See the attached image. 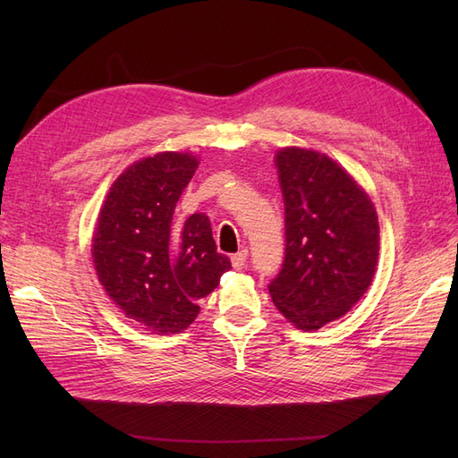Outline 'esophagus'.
Wrapping results in <instances>:
<instances>
[{"label": "esophagus", "mask_w": 458, "mask_h": 458, "mask_svg": "<svg viewBox=\"0 0 458 458\" xmlns=\"http://www.w3.org/2000/svg\"><path fill=\"white\" fill-rule=\"evenodd\" d=\"M246 258H248V252H246V250H241V252H237V254H233V256H231L233 267H234V269H242L244 263H246Z\"/></svg>", "instance_id": "34e87169"}]
</instances>
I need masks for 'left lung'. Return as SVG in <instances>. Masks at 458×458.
Segmentation results:
<instances>
[{
  "mask_svg": "<svg viewBox=\"0 0 458 458\" xmlns=\"http://www.w3.org/2000/svg\"><path fill=\"white\" fill-rule=\"evenodd\" d=\"M284 200V261L269 283L290 323L317 330L361 300L378 263V216L367 192L321 152L286 147L275 157Z\"/></svg>",
  "mask_w": 458,
  "mask_h": 458,
  "instance_id": "obj_1",
  "label": "left lung"
}]
</instances>
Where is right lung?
Returning <instances> with one entry per match:
<instances>
[{"label": "right lung", "mask_w": 458, "mask_h": 458, "mask_svg": "<svg viewBox=\"0 0 458 458\" xmlns=\"http://www.w3.org/2000/svg\"><path fill=\"white\" fill-rule=\"evenodd\" d=\"M197 168L189 152H158L131 164L97 219L91 256L99 283L123 315L155 335L185 330L200 311L199 300L231 269L208 216L172 221Z\"/></svg>", "instance_id": "1"}]
</instances>
